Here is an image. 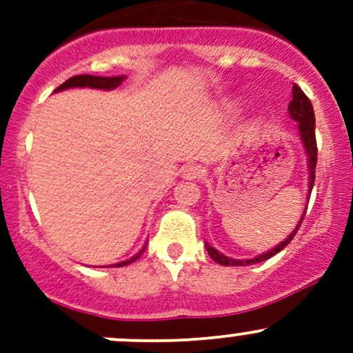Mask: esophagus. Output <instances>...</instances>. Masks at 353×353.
Wrapping results in <instances>:
<instances>
[{"label":"esophagus","mask_w":353,"mask_h":353,"mask_svg":"<svg viewBox=\"0 0 353 353\" xmlns=\"http://www.w3.org/2000/svg\"><path fill=\"white\" fill-rule=\"evenodd\" d=\"M181 172H183V177L186 181H196L201 177L203 169H201V165H198V163H188V165L183 167V170H181Z\"/></svg>","instance_id":"esophagus-1"}]
</instances>
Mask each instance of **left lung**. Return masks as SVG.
Wrapping results in <instances>:
<instances>
[{"mask_svg": "<svg viewBox=\"0 0 353 353\" xmlns=\"http://www.w3.org/2000/svg\"><path fill=\"white\" fill-rule=\"evenodd\" d=\"M288 114H290L292 119L297 123L299 138H301V143H302V147H304L305 157H307V170H309V194H307V199H309V196H311L312 186H314L316 162H318V147H316V133H314L316 119H314V109H312L311 101L305 97V94L301 90V88L297 87V85H294V87H292V101H290V104H288ZM305 206H307V205H305ZM304 216H305V212L302 213L301 220L297 222L295 229L292 230L290 234H288L285 241H282V243H280L279 245H275L273 249H270V251H266V252H263V254L256 256V258H251V259L229 258V256L222 254V252L216 251L215 248H212V245H210L208 243H205V248H206V251H208L210 258H212L215 263H219V265H223V266L256 265V263H261V261H265V259H270L272 256H275L276 252L282 251V249L285 248L288 243H290L292 237L297 234V230H299V227H301Z\"/></svg>", "mask_w": 353, "mask_h": 353, "instance_id": "8db88e82", "label": "left lung"}]
</instances>
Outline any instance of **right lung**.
Segmentation results:
<instances>
[{
    "label": "right lung",
    "instance_id": "right-lung-1",
    "mask_svg": "<svg viewBox=\"0 0 353 353\" xmlns=\"http://www.w3.org/2000/svg\"><path fill=\"white\" fill-rule=\"evenodd\" d=\"M124 80H126V77H94V74H77V77L70 78V80H66L65 83L59 85L54 92L68 90V88H85V87L97 88V90H112V88L119 87ZM145 248H147V245H143V249H141L140 252L131 256V258L126 259V261H121L117 263V265H110V266L119 268V266H126L130 265V263L137 261V259L141 256V252L145 251Z\"/></svg>",
    "mask_w": 353,
    "mask_h": 353
}]
</instances>
